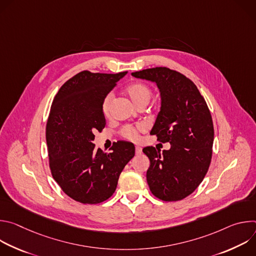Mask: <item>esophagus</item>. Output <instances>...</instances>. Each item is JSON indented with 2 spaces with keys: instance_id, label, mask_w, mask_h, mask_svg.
Instances as JSON below:
<instances>
[{
  "instance_id": "1",
  "label": "esophagus",
  "mask_w": 256,
  "mask_h": 256,
  "mask_svg": "<svg viewBox=\"0 0 256 256\" xmlns=\"http://www.w3.org/2000/svg\"><path fill=\"white\" fill-rule=\"evenodd\" d=\"M140 153H142V148L138 147V146H136V154L140 155Z\"/></svg>"
}]
</instances>
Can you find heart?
<instances>
[{
  "instance_id": "obj_1",
  "label": "heart",
  "mask_w": 256,
  "mask_h": 256,
  "mask_svg": "<svg viewBox=\"0 0 256 256\" xmlns=\"http://www.w3.org/2000/svg\"><path fill=\"white\" fill-rule=\"evenodd\" d=\"M126 93L132 100V102L140 107L142 105H147L152 97V90L151 88L142 82H132L126 88ZM114 96L112 93H108L104 96L101 102V112L105 118L109 116L112 110ZM144 128L142 126H124L120 134V136L130 140H138L140 138V132H144Z\"/></svg>"
}]
</instances>
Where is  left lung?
<instances>
[{"label":"left lung","instance_id":"left-lung-1","mask_svg":"<svg viewBox=\"0 0 256 256\" xmlns=\"http://www.w3.org/2000/svg\"><path fill=\"white\" fill-rule=\"evenodd\" d=\"M132 75L160 89L161 110L151 134L171 144L162 154L154 147L142 149L150 159V190L164 202L184 200L198 188L210 164L214 124L208 104L196 84L177 70L156 66Z\"/></svg>","mask_w":256,"mask_h":256}]
</instances>
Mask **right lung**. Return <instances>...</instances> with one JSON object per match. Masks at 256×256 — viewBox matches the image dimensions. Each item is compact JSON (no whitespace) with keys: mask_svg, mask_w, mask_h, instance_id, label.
Masks as SVG:
<instances>
[{"mask_svg":"<svg viewBox=\"0 0 256 256\" xmlns=\"http://www.w3.org/2000/svg\"><path fill=\"white\" fill-rule=\"evenodd\" d=\"M126 74L82 70L60 88L52 103L46 128L52 175L68 196L81 204L110 198L122 169L134 156L130 142L118 140L110 153L92 142L94 132L106 124L101 102Z\"/></svg>","mask_w":256,"mask_h":256,"instance_id":"right-lung-1","label":"right lung"}]
</instances>
